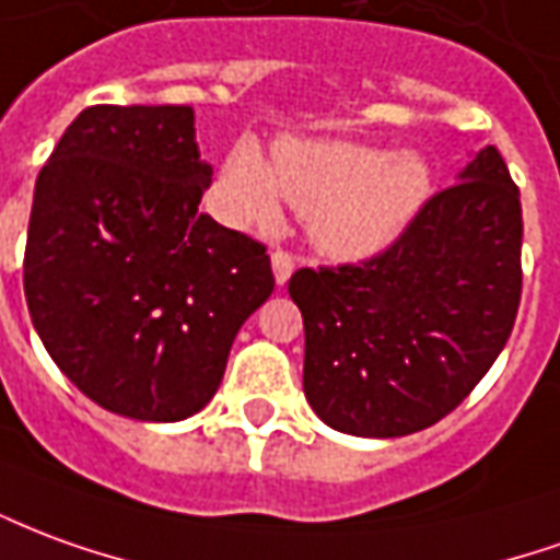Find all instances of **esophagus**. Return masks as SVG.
<instances>
[{
    "label": "esophagus",
    "mask_w": 560,
    "mask_h": 560,
    "mask_svg": "<svg viewBox=\"0 0 560 560\" xmlns=\"http://www.w3.org/2000/svg\"><path fill=\"white\" fill-rule=\"evenodd\" d=\"M293 257L288 252H272V276H276V284H288L293 272Z\"/></svg>",
    "instance_id": "obj_1"
}]
</instances>
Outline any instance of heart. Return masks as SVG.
<instances>
[{
  "label": "heart",
  "instance_id": "b5f03b06",
  "mask_svg": "<svg viewBox=\"0 0 560 560\" xmlns=\"http://www.w3.org/2000/svg\"><path fill=\"white\" fill-rule=\"evenodd\" d=\"M221 182L242 224L276 226L288 202L308 218L315 248L334 260L388 252L433 194L424 158L346 139H281L272 163L242 139L226 154Z\"/></svg>",
  "mask_w": 560,
  "mask_h": 560
}]
</instances>
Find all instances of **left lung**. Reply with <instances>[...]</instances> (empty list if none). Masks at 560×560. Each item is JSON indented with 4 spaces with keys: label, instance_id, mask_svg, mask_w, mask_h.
I'll return each mask as SVG.
<instances>
[{
    "label": "left lung",
    "instance_id": "8db88e82",
    "mask_svg": "<svg viewBox=\"0 0 560 560\" xmlns=\"http://www.w3.org/2000/svg\"><path fill=\"white\" fill-rule=\"evenodd\" d=\"M303 390L339 433L390 440L445 418L506 346L522 300V199L494 144L361 267L296 269Z\"/></svg>",
    "mask_w": 560,
    "mask_h": 560
}]
</instances>
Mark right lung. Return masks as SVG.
Masks as SVG:
<instances>
[{
	"mask_svg": "<svg viewBox=\"0 0 560 560\" xmlns=\"http://www.w3.org/2000/svg\"><path fill=\"white\" fill-rule=\"evenodd\" d=\"M209 185L190 105H90L38 172L26 306L62 375L108 412H199L276 288L260 242L199 212Z\"/></svg>",
	"mask_w": 560,
	"mask_h": 560,
	"instance_id": "1",
	"label": "right lung"
}]
</instances>
